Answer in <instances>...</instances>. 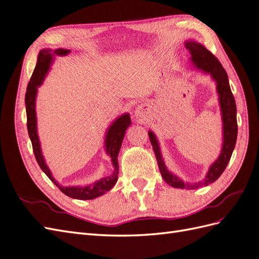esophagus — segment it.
<instances>
[{"label":"esophagus","mask_w":259,"mask_h":259,"mask_svg":"<svg viewBox=\"0 0 259 259\" xmlns=\"http://www.w3.org/2000/svg\"><path fill=\"white\" fill-rule=\"evenodd\" d=\"M135 116L138 118V120H145L146 118V111L144 107H138L135 110Z\"/></svg>","instance_id":"34e87169"}]
</instances>
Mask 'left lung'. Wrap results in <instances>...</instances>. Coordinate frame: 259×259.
<instances>
[{"instance_id": "obj_1", "label": "left lung", "mask_w": 259, "mask_h": 259, "mask_svg": "<svg viewBox=\"0 0 259 259\" xmlns=\"http://www.w3.org/2000/svg\"><path fill=\"white\" fill-rule=\"evenodd\" d=\"M185 47L192 55L193 64L197 68L201 69L207 74H210L211 77L215 80L217 83V93L219 95V103L221 108L222 123H223V143L220 156L218 159L210 165L206 174L205 180L198 182V183L190 184L187 182L182 181L177 176H174L172 172L166 169L163 162V159L160 151L159 143L156 138V135L150 131L148 132L150 143L152 145L153 151L157 158V162L160 173L162 179L167 184L177 187V188H198L202 185H208L213 183L214 181L219 179V177L226 170V167L231 159L232 152L234 150L236 136H237V122H236V106L231 88L229 85L228 74L226 69L222 67L221 63L214 55L207 50V49L195 41H187Z\"/></svg>"}]
</instances>
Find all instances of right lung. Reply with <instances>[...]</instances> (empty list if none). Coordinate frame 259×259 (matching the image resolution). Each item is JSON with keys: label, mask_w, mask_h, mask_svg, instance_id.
Here are the masks:
<instances>
[{"label": "right lung", "mask_w": 259, "mask_h": 259, "mask_svg": "<svg viewBox=\"0 0 259 259\" xmlns=\"http://www.w3.org/2000/svg\"><path fill=\"white\" fill-rule=\"evenodd\" d=\"M69 50L66 49H57V50H49V49H44L39 52L37 65L34 67V71L31 75L30 81L28 82L27 92L25 96V103H26V113H27V128L28 134H29L30 141L32 144V149L34 157H36L37 162L41 167L47 177L50 179L53 183L57 185L62 193H64L66 196L72 197L75 199H94L96 197H99L104 193H107L112 188L116 181H117V174H118V163H117V155L120 148L122 146L123 138L125 135V131L131 125V117L130 114H123L112 123V125L109 127L107 135H106V150L107 153L111 157V161H112L114 171L110 177L103 178L99 181L95 182L94 184H90L87 186H68L64 187L61 186L57 181L52 177L51 171L49 170L45 162V158L42 156L40 148L39 137L37 134V117H36V96H37V88L42 83L46 75L50 68V65L53 62L54 55H66L68 54Z\"/></svg>", "instance_id": "1"}]
</instances>
